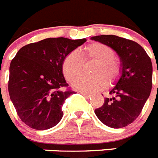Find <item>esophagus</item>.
Here are the masks:
<instances>
[{
  "instance_id": "obj_1",
  "label": "esophagus",
  "mask_w": 158,
  "mask_h": 158,
  "mask_svg": "<svg viewBox=\"0 0 158 158\" xmlns=\"http://www.w3.org/2000/svg\"><path fill=\"white\" fill-rule=\"evenodd\" d=\"M80 93H81V94L83 95V96H85V97L86 99H89L92 96V95L91 94H89V93H84V92H80Z\"/></svg>"
}]
</instances>
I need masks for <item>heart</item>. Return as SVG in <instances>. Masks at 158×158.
<instances>
[{
  "label": "heart",
  "instance_id": "b5f03b06",
  "mask_svg": "<svg viewBox=\"0 0 158 158\" xmlns=\"http://www.w3.org/2000/svg\"><path fill=\"white\" fill-rule=\"evenodd\" d=\"M113 49L101 43H93L82 48L78 53L72 51L64 58L62 64L63 75L67 81H72L80 74L83 63L93 60L90 68L93 75L79 77L73 81L75 89L93 93L101 89L104 84H111L120 73V64L114 57Z\"/></svg>",
  "mask_w": 158,
  "mask_h": 158
}]
</instances>
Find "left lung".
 <instances>
[{
  "label": "left lung",
  "instance_id": "1",
  "mask_svg": "<svg viewBox=\"0 0 158 158\" xmlns=\"http://www.w3.org/2000/svg\"><path fill=\"white\" fill-rule=\"evenodd\" d=\"M91 40L106 44L120 58L122 75L104 99V104L95 110L97 118L106 126L122 128L133 123L140 115L152 89L151 59L139 43L112 35L93 36Z\"/></svg>",
  "mask_w": 158,
  "mask_h": 158
}]
</instances>
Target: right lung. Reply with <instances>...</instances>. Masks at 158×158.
<instances>
[{
    "mask_svg": "<svg viewBox=\"0 0 158 158\" xmlns=\"http://www.w3.org/2000/svg\"><path fill=\"white\" fill-rule=\"evenodd\" d=\"M85 42L86 39L49 38L19 49L10 63L8 93L26 125L43 131L62 119L64 101L75 93L64 78L62 61Z\"/></svg>",
    "mask_w": 158,
    "mask_h": 158,
    "instance_id": "add662e5",
    "label": "right lung"
}]
</instances>
